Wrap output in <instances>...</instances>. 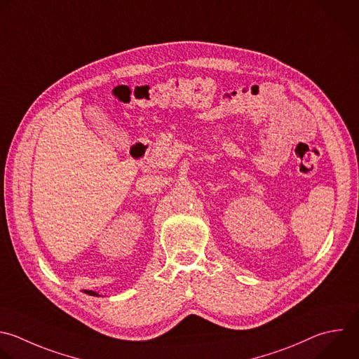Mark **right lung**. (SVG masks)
<instances>
[{"mask_svg":"<svg viewBox=\"0 0 359 359\" xmlns=\"http://www.w3.org/2000/svg\"><path fill=\"white\" fill-rule=\"evenodd\" d=\"M84 293H87V294H90V296H98V293H97V292H93V290H84Z\"/></svg>","mask_w":359,"mask_h":359,"instance_id":"1","label":"right lung"}]
</instances>
